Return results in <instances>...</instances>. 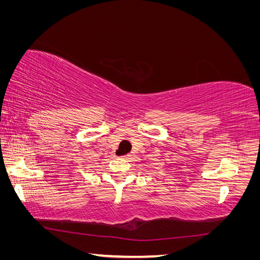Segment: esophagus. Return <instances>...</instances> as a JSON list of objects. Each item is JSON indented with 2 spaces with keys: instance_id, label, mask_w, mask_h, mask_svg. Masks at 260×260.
Returning a JSON list of instances; mask_svg holds the SVG:
<instances>
[{
  "instance_id": "34e87169",
  "label": "esophagus",
  "mask_w": 260,
  "mask_h": 260,
  "mask_svg": "<svg viewBox=\"0 0 260 260\" xmlns=\"http://www.w3.org/2000/svg\"><path fill=\"white\" fill-rule=\"evenodd\" d=\"M129 156H130V155H123V156H122V158H128Z\"/></svg>"
}]
</instances>
